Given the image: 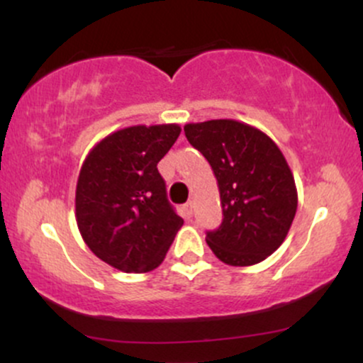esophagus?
Returning <instances> with one entry per match:
<instances>
[{
  "mask_svg": "<svg viewBox=\"0 0 363 363\" xmlns=\"http://www.w3.org/2000/svg\"><path fill=\"white\" fill-rule=\"evenodd\" d=\"M182 213H184L186 218H191L193 216V203L187 201L186 205H182Z\"/></svg>",
  "mask_w": 363,
  "mask_h": 363,
  "instance_id": "34e87169",
  "label": "esophagus"
}]
</instances>
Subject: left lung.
I'll return each mask as SVG.
<instances>
[{
    "instance_id": "8db88e82",
    "label": "left lung",
    "mask_w": 363,
    "mask_h": 363,
    "mask_svg": "<svg viewBox=\"0 0 363 363\" xmlns=\"http://www.w3.org/2000/svg\"><path fill=\"white\" fill-rule=\"evenodd\" d=\"M218 181L223 222L208 232L210 249L230 266H252L272 256L297 211L294 174L278 145L261 129L235 119L184 126Z\"/></svg>"
}]
</instances>
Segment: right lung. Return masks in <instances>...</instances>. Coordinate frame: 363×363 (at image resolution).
<instances>
[{
  "label": "right lung",
  "instance_id": "1",
  "mask_svg": "<svg viewBox=\"0 0 363 363\" xmlns=\"http://www.w3.org/2000/svg\"><path fill=\"white\" fill-rule=\"evenodd\" d=\"M179 135L174 123L128 126L102 138L83 160L74 194L78 230L90 251L119 272L160 266L184 223L157 169Z\"/></svg>",
  "mask_w": 363,
  "mask_h": 363
}]
</instances>
